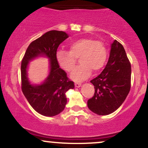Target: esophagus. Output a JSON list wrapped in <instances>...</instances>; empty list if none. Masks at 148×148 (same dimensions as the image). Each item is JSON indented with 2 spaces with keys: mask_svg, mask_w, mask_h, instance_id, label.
<instances>
[{
  "mask_svg": "<svg viewBox=\"0 0 148 148\" xmlns=\"http://www.w3.org/2000/svg\"><path fill=\"white\" fill-rule=\"evenodd\" d=\"M75 86L76 88H80L81 86V84L79 82H75Z\"/></svg>",
  "mask_w": 148,
  "mask_h": 148,
  "instance_id": "esophagus-1",
  "label": "esophagus"
}]
</instances>
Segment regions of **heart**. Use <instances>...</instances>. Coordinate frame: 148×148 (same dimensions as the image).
Returning <instances> with one entry per match:
<instances>
[{
    "label": "heart",
    "mask_w": 148,
    "mask_h": 148,
    "mask_svg": "<svg viewBox=\"0 0 148 148\" xmlns=\"http://www.w3.org/2000/svg\"><path fill=\"white\" fill-rule=\"evenodd\" d=\"M69 48V51H58L56 60L61 68L69 72L75 67L76 59L80 58L81 65L70 74L71 79L75 81L86 79L90 76L92 70L99 72L106 62L107 50L101 42L84 37L73 41Z\"/></svg>",
    "instance_id": "obj_1"
}]
</instances>
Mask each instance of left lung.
I'll list each match as a JSON object with an SVG mask.
<instances>
[{"label": "left lung", "mask_w": 148, "mask_h": 148, "mask_svg": "<svg viewBox=\"0 0 148 148\" xmlns=\"http://www.w3.org/2000/svg\"><path fill=\"white\" fill-rule=\"evenodd\" d=\"M132 69L123 46L117 40L111 45L109 58L99 76L91 80L94 96L88 106L93 113L106 115L116 111L130 92Z\"/></svg>", "instance_id": "obj_1"}]
</instances>
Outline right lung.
<instances>
[{
  "mask_svg": "<svg viewBox=\"0 0 148 148\" xmlns=\"http://www.w3.org/2000/svg\"><path fill=\"white\" fill-rule=\"evenodd\" d=\"M69 35L63 31L51 30L32 42L21 62V88L28 103L37 113L48 117L55 116L64 110L67 103L66 92L74 89V84L56 60L58 47ZM40 57L49 59V72L40 84H32L27 77L28 64Z\"/></svg>",
  "mask_w": 148,
  "mask_h": 148,
  "instance_id": "obj_1",
  "label": "right lung"
}]
</instances>
